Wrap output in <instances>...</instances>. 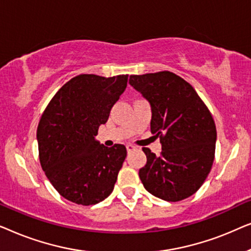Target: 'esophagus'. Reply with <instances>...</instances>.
Returning <instances> with one entry per match:
<instances>
[{
  "label": "esophagus",
  "mask_w": 251,
  "mask_h": 251,
  "mask_svg": "<svg viewBox=\"0 0 251 251\" xmlns=\"http://www.w3.org/2000/svg\"><path fill=\"white\" fill-rule=\"evenodd\" d=\"M133 150H136V146L131 145V144H128V145H126V151H128V152H131Z\"/></svg>",
  "instance_id": "1"
}]
</instances>
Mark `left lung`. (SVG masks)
<instances>
[{
    "label": "left lung",
    "mask_w": 251,
    "mask_h": 251,
    "mask_svg": "<svg viewBox=\"0 0 251 251\" xmlns=\"http://www.w3.org/2000/svg\"><path fill=\"white\" fill-rule=\"evenodd\" d=\"M129 83L150 102L151 131L160 137V156L144 147L139 169L154 197L177 202L193 195L210 173L217 132L207 106L192 85L171 72L130 75Z\"/></svg>",
    "instance_id": "1"
}]
</instances>
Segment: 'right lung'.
<instances>
[{"mask_svg": "<svg viewBox=\"0 0 251 251\" xmlns=\"http://www.w3.org/2000/svg\"><path fill=\"white\" fill-rule=\"evenodd\" d=\"M128 75H77L51 99L37 126L40 162L61 197L96 204L113 192L126 156L125 145L96 139L100 125L125 92Z\"/></svg>", "mask_w": 251, "mask_h": 251, "instance_id": "right-lung-1", "label": "right lung"}]
</instances>
